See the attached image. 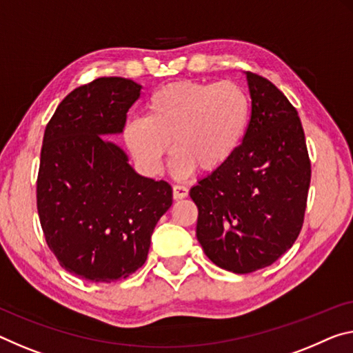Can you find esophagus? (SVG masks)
I'll use <instances>...</instances> for the list:
<instances>
[{
    "label": "esophagus",
    "instance_id": "obj_1",
    "mask_svg": "<svg viewBox=\"0 0 353 353\" xmlns=\"http://www.w3.org/2000/svg\"><path fill=\"white\" fill-rule=\"evenodd\" d=\"M188 196V188L185 185H174L172 187V198L183 199Z\"/></svg>",
    "mask_w": 353,
    "mask_h": 353
}]
</instances>
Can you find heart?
Returning a JSON list of instances; mask_svg holds the SVG:
<instances>
[{
    "instance_id": "1",
    "label": "heart",
    "mask_w": 353,
    "mask_h": 353,
    "mask_svg": "<svg viewBox=\"0 0 353 353\" xmlns=\"http://www.w3.org/2000/svg\"><path fill=\"white\" fill-rule=\"evenodd\" d=\"M250 122V100L236 83L174 81L157 89L146 102V117L124 125V141L148 174L163 170L171 144V170L187 177L214 172L237 152ZM172 143H170L169 141Z\"/></svg>"
}]
</instances>
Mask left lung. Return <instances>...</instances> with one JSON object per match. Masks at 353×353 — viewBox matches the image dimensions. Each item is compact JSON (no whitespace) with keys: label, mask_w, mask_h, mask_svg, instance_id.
I'll return each instance as SVG.
<instances>
[{"label":"left lung","mask_w":353,"mask_h":353,"mask_svg":"<svg viewBox=\"0 0 353 353\" xmlns=\"http://www.w3.org/2000/svg\"><path fill=\"white\" fill-rule=\"evenodd\" d=\"M251 117L237 152L190 190L196 237L215 265L251 273L272 265L303 226L311 163L297 110L279 89L245 72Z\"/></svg>","instance_id":"8db88e82"}]
</instances>
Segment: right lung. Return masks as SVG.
Wrapping results in <instances>:
<instances>
[{"label":"right lung","mask_w":353,"mask_h":353,"mask_svg":"<svg viewBox=\"0 0 353 353\" xmlns=\"http://www.w3.org/2000/svg\"><path fill=\"white\" fill-rule=\"evenodd\" d=\"M141 88L128 78H97L58 105L43 133L37 176L43 236L61 267L94 283L135 273L172 204L170 183L138 174L105 138L124 130Z\"/></svg>","instance_id":"right-lung-1"}]
</instances>
